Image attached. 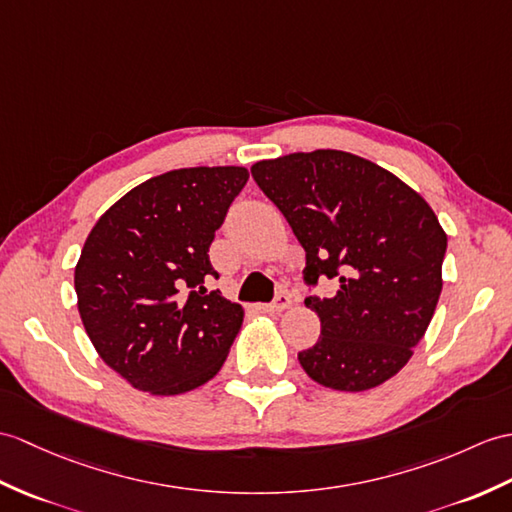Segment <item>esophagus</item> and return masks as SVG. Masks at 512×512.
Returning <instances> with one entry per match:
<instances>
[{
  "mask_svg": "<svg viewBox=\"0 0 512 512\" xmlns=\"http://www.w3.org/2000/svg\"><path fill=\"white\" fill-rule=\"evenodd\" d=\"M290 303H292V296H290L288 292H285V290H281V292L275 296V301H272V303H266V305H261V310H264V312H270V314H277V312L288 310Z\"/></svg>",
  "mask_w": 512,
  "mask_h": 512,
  "instance_id": "obj_1",
  "label": "esophagus"
}]
</instances>
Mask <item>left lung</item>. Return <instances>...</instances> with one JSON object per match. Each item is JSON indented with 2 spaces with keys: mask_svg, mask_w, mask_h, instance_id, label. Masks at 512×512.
Segmentation results:
<instances>
[{
  "mask_svg": "<svg viewBox=\"0 0 512 512\" xmlns=\"http://www.w3.org/2000/svg\"><path fill=\"white\" fill-rule=\"evenodd\" d=\"M305 248L303 281L336 279L305 305L320 338L299 353L314 382L360 392L412 358L443 290L447 235L432 207L379 165L342 150L292 152L251 168Z\"/></svg>",
  "mask_w": 512,
  "mask_h": 512,
  "instance_id": "obj_1",
  "label": "left lung"
}]
</instances>
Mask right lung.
<instances>
[{
	"label": "right lung",
	"instance_id": "add662e5",
	"mask_svg": "<svg viewBox=\"0 0 512 512\" xmlns=\"http://www.w3.org/2000/svg\"><path fill=\"white\" fill-rule=\"evenodd\" d=\"M246 168H181L148 178L95 222L76 266L78 312L100 358L130 386L181 395L220 371L242 305L207 290L209 246Z\"/></svg>",
	"mask_w": 512,
	"mask_h": 512
}]
</instances>
